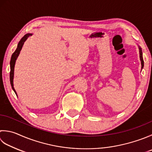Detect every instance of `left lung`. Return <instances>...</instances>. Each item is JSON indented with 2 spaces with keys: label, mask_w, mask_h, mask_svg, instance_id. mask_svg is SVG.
Segmentation results:
<instances>
[{
  "label": "left lung",
  "mask_w": 152,
  "mask_h": 152,
  "mask_svg": "<svg viewBox=\"0 0 152 152\" xmlns=\"http://www.w3.org/2000/svg\"><path fill=\"white\" fill-rule=\"evenodd\" d=\"M138 46V49H139V53H140V59L141 61V65H142V70L144 68V60H143V56H142V48L139 45Z\"/></svg>",
  "instance_id": "left-lung-1"
}]
</instances>
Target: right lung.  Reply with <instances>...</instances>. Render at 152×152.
<instances>
[{
    "instance_id": "obj_1",
    "label": "right lung",
    "mask_w": 152,
    "mask_h": 152,
    "mask_svg": "<svg viewBox=\"0 0 152 152\" xmlns=\"http://www.w3.org/2000/svg\"><path fill=\"white\" fill-rule=\"evenodd\" d=\"M32 35H33V34H27L22 39H21V40L19 41L18 44V46H17V48H16V50H15L14 53H13L12 55V56H11L10 62V84H11V86H12V90L15 92V94H16V96H17V93H16V90H15V89L14 88V83H13L15 64H16V59L18 58V56H19L21 50H22V49L23 43H24L25 41L27 40V39H28L29 36H31ZM17 97H18V96H17Z\"/></svg>"
}]
</instances>
